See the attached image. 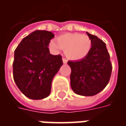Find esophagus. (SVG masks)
Returning a JSON list of instances; mask_svg holds the SVG:
<instances>
[{
    "instance_id": "esophagus-1",
    "label": "esophagus",
    "mask_w": 126,
    "mask_h": 126,
    "mask_svg": "<svg viewBox=\"0 0 126 126\" xmlns=\"http://www.w3.org/2000/svg\"><path fill=\"white\" fill-rule=\"evenodd\" d=\"M62 60H63V63H64V64H66V63H67V59H65V58H63Z\"/></svg>"
}]
</instances>
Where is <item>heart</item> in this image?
Listing matches in <instances>:
<instances>
[{"label":"heart","instance_id":"heart-1","mask_svg":"<svg viewBox=\"0 0 126 126\" xmlns=\"http://www.w3.org/2000/svg\"><path fill=\"white\" fill-rule=\"evenodd\" d=\"M51 47L56 50H64L65 55L69 59L79 61L87 56L92 47L89 36L79 33H67L57 37Z\"/></svg>","mask_w":126,"mask_h":126}]
</instances>
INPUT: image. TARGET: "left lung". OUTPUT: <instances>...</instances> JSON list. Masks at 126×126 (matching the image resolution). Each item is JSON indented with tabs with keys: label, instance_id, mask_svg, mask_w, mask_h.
<instances>
[{
	"label": "left lung",
	"instance_id": "8db88e82",
	"mask_svg": "<svg viewBox=\"0 0 126 126\" xmlns=\"http://www.w3.org/2000/svg\"><path fill=\"white\" fill-rule=\"evenodd\" d=\"M92 42L89 54L83 59L67 63L71 69V88L77 94L91 96L101 92L108 84L112 65L105 43L97 36L86 32Z\"/></svg>",
	"mask_w": 126,
	"mask_h": 126
}]
</instances>
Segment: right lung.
<instances>
[{
  "label": "right lung",
  "mask_w": 126,
  "mask_h": 126,
  "mask_svg": "<svg viewBox=\"0 0 126 126\" xmlns=\"http://www.w3.org/2000/svg\"><path fill=\"white\" fill-rule=\"evenodd\" d=\"M55 37L51 32L36 30L21 40L14 53L13 78L26 96L40 100L48 96L53 78L63 65L60 55L48 48Z\"/></svg>",
  "instance_id": "obj_1"
}]
</instances>
